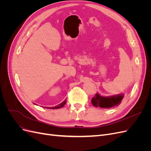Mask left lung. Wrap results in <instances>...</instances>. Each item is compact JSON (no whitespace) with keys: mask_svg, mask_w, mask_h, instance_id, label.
Wrapping results in <instances>:
<instances>
[{"mask_svg":"<svg viewBox=\"0 0 151 151\" xmlns=\"http://www.w3.org/2000/svg\"><path fill=\"white\" fill-rule=\"evenodd\" d=\"M123 97H124L123 94L105 97L96 93L91 99V103L96 108H110L115 106H118L121 103V101Z\"/></svg>","mask_w":151,"mask_h":151,"instance_id":"8db88e82","label":"left lung"}]
</instances>
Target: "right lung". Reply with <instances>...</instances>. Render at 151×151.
<instances>
[{"label": "right lung", "instance_id": "obj_1", "mask_svg": "<svg viewBox=\"0 0 151 151\" xmlns=\"http://www.w3.org/2000/svg\"><path fill=\"white\" fill-rule=\"evenodd\" d=\"M66 101H67V100H65L64 101H63L62 103H60V104H58L57 106H53V107H45V108H47V109H58V108H62V107H63V106H64V105L65 104V103H66Z\"/></svg>", "mask_w": 151, "mask_h": 151}]
</instances>
